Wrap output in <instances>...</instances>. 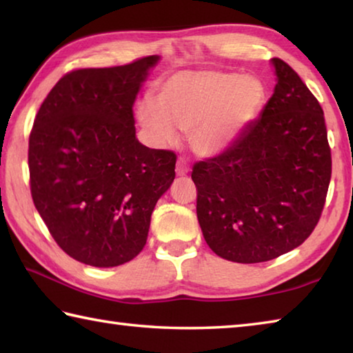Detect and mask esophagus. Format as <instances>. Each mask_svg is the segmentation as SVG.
<instances>
[{
	"label": "esophagus",
	"mask_w": 353,
	"mask_h": 353,
	"mask_svg": "<svg viewBox=\"0 0 353 353\" xmlns=\"http://www.w3.org/2000/svg\"><path fill=\"white\" fill-rule=\"evenodd\" d=\"M190 172V165L185 159H179L176 165V174L177 176H187Z\"/></svg>",
	"instance_id": "esophagus-1"
}]
</instances>
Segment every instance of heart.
<instances>
[{
  "label": "heart",
  "instance_id": "b5f03b06",
  "mask_svg": "<svg viewBox=\"0 0 353 353\" xmlns=\"http://www.w3.org/2000/svg\"><path fill=\"white\" fill-rule=\"evenodd\" d=\"M266 90L254 76L223 70L179 71L159 83L155 101H143L137 118L159 145H174L179 130L191 132L201 155L225 151L254 121Z\"/></svg>",
  "mask_w": 353,
  "mask_h": 353
}]
</instances>
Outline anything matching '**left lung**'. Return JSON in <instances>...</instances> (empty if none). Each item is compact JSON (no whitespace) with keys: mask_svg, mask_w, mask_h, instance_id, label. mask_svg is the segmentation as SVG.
<instances>
[{"mask_svg":"<svg viewBox=\"0 0 353 353\" xmlns=\"http://www.w3.org/2000/svg\"><path fill=\"white\" fill-rule=\"evenodd\" d=\"M259 119L216 157L194 163L196 213L214 254L268 261L312 235L324 210L332 152L322 107L288 63Z\"/></svg>","mask_w":353,"mask_h":353,"instance_id":"obj_1","label":"left lung"}]
</instances>
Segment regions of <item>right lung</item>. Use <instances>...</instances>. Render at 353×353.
Instances as JSON below:
<instances>
[{
    "label": "right lung",
    "mask_w": 353,
    "mask_h": 353,
    "mask_svg": "<svg viewBox=\"0 0 353 353\" xmlns=\"http://www.w3.org/2000/svg\"><path fill=\"white\" fill-rule=\"evenodd\" d=\"M157 56L62 76L29 135L34 205L57 246L97 268L145 248L151 214L176 177L177 155L143 146L134 103Z\"/></svg>",
    "instance_id": "obj_1"
}]
</instances>
